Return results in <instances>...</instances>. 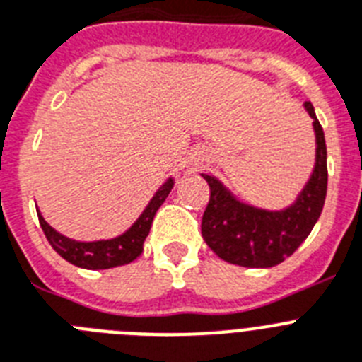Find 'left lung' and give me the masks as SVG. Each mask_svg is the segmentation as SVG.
Here are the masks:
<instances>
[{
    "label": "left lung",
    "mask_w": 362,
    "mask_h": 362,
    "mask_svg": "<svg viewBox=\"0 0 362 362\" xmlns=\"http://www.w3.org/2000/svg\"><path fill=\"white\" fill-rule=\"evenodd\" d=\"M317 136L315 169L296 202L281 211L243 204L209 175V202L202 215V238L221 259L239 267L267 269L279 265L305 241L324 208L327 191V153L324 130L315 108L305 103Z\"/></svg>",
    "instance_id": "8db88e82"
}]
</instances>
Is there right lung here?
Wrapping results in <instances>:
<instances>
[{
	"instance_id": "obj_1",
	"label": "right lung",
	"mask_w": 362,
	"mask_h": 362,
	"mask_svg": "<svg viewBox=\"0 0 362 362\" xmlns=\"http://www.w3.org/2000/svg\"><path fill=\"white\" fill-rule=\"evenodd\" d=\"M173 186H175V182H173V178H169L156 191V195L148 202V206L144 209V214L139 215L138 221L123 235L108 239V241L83 243L69 239L45 223L38 209H36V214H38V221H40V226L44 230L45 238H47L49 245L54 248V252L59 256L69 261L71 265L81 267V269H112V267L127 265V263L134 261L144 252V243L147 239L148 232H151V224H153L154 215H156L158 208L163 204V200L167 199V195L171 193Z\"/></svg>"
}]
</instances>
